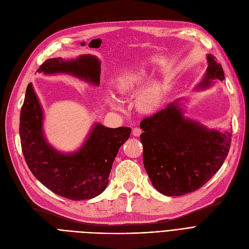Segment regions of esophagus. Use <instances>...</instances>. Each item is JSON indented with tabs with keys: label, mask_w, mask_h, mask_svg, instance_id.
<instances>
[{
	"label": "esophagus",
	"mask_w": 249,
	"mask_h": 249,
	"mask_svg": "<svg viewBox=\"0 0 249 249\" xmlns=\"http://www.w3.org/2000/svg\"><path fill=\"white\" fill-rule=\"evenodd\" d=\"M132 134L134 136H139L141 134V129L139 127H134L132 130Z\"/></svg>",
	"instance_id": "obj_1"
}]
</instances>
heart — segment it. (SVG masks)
Listing matches in <instances>:
<instances>
[{
    "label": "heart",
    "mask_w": 249,
    "mask_h": 249,
    "mask_svg": "<svg viewBox=\"0 0 249 249\" xmlns=\"http://www.w3.org/2000/svg\"><path fill=\"white\" fill-rule=\"evenodd\" d=\"M147 83V76L144 71H138L130 72L118 80L116 84V89L122 96L135 93ZM161 100V89L158 84L149 85L137 99V108L143 113H151L156 108ZM117 106V105H114Z\"/></svg>",
    "instance_id": "heart-1"
}]
</instances>
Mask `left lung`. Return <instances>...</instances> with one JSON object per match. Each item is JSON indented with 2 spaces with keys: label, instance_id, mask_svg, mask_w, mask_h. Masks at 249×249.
<instances>
[{
  "label": "left lung",
  "instance_id": "1",
  "mask_svg": "<svg viewBox=\"0 0 249 249\" xmlns=\"http://www.w3.org/2000/svg\"><path fill=\"white\" fill-rule=\"evenodd\" d=\"M224 80L216 57L208 55L207 73L201 87ZM143 164L152 186L175 197L202 188L226 160L232 134L208 130L182 116L177 103L140 122Z\"/></svg>",
  "mask_w": 249,
  "mask_h": 249
}]
</instances>
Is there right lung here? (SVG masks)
Returning <instances> with one entry per match:
<instances>
[{
  "instance_id": "right-lung-1",
  "label": "right lung",
  "mask_w": 249,
  "mask_h": 249,
  "mask_svg": "<svg viewBox=\"0 0 249 249\" xmlns=\"http://www.w3.org/2000/svg\"><path fill=\"white\" fill-rule=\"evenodd\" d=\"M100 61L91 55L44 61L37 71L67 72L100 84ZM42 111L32 85L26 89L20 114V140L26 163L43 186L72 201L97 197L109 182L116 155L129 138L131 128H107L97 124L85 145L73 154H61L48 145L42 133Z\"/></svg>"
}]
</instances>
